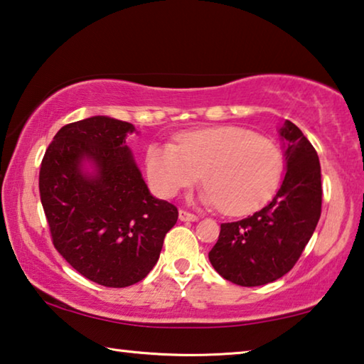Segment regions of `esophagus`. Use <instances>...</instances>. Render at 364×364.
Here are the masks:
<instances>
[{"mask_svg": "<svg viewBox=\"0 0 364 364\" xmlns=\"http://www.w3.org/2000/svg\"><path fill=\"white\" fill-rule=\"evenodd\" d=\"M178 219H181V221H198V216H196V214H193V213H188V211H186V210H181L178 211Z\"/></svg>", "mask_w": 364, "mask_h": 364, "instance_id": "esophagus-1", "label": "esophagus"}]
</instances>
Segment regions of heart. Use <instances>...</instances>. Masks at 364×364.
Masks as SVG:
<instances>
[{
    "mask_svg": "<svg viewBox=\"0 0 364 364\" xmlns=\"http://www.w3.org/2000/svg\"><path fill=\"white\" fill-rule=\"evenodd\" d=\"M145 166L158 196L171 198L203 174L205 203L242 216L276 195L284 176V154L276 141L253 130L219 126L178 136L176 146H148Z\"/></svg>",
    "mask_w": 364,
    "mask_h": 364,
    "instance_id": "heart-1",
    "label": "heart"
}]
</instances>
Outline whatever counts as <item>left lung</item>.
<instances>
[{
  "instance_id": "left-lung-1",
  "label": "left lung",
  "mask_w": 364,
  "mask_h": 364,
  "mask_svg": "<svg viewBox=\"0 0 364 364\" xmlns=\"http://www.w3.org/2000/svg\"><path fill=\"white\" fill-rule=\"evenodd\" d=\"M287 172L269 205L252 216L221 224L210 261L225 281L258 287L287 274L305 250L321 218L318 153L294 122L281 129Z\"/></svg>"
}]
</instances>
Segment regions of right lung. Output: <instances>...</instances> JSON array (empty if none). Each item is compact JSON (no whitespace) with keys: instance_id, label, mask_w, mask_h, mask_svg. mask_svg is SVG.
<instances>
[{"instance_id":"1","label":"right lung","mask_w":364,"mask_h":364,"mask_svg":"<svg viewBox=\"0 0 364 364\" xmlns=\"http://www.w3.org/2000/svg\"><path fill=\"white\" fill-rule=\"evenodd\" d=\"M132 124L106 116L59 129L40 166V200L53 245L105 287H129L153 269L177 208L148 192L126 139ZM92 160L97 174L81 163Z\"/></svg>"}]
</instances>
